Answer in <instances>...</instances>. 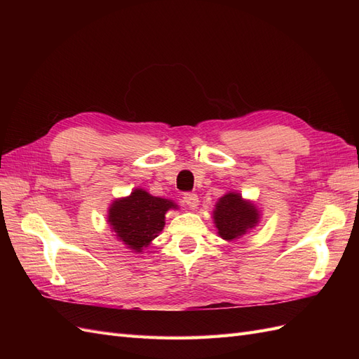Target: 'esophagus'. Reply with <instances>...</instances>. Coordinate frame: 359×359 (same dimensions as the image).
Here are the masks:
<instances>
[{"label":"esophagus","mask_w":359,"mask_h":359,"mask_svg":"<svg viewBox=\"0 0 359 359\" xmlns=\"http://www.w3.org/2000/svg\"><path fill=\"white\" fill-rule=\"evenodd\" d=\"M182 203H184V205H187L189 208L194 210V208H196V206L199 205V198H198V194H196V193H184V196H182Z\"/></svg>","instance_id":"esophagus-1"}]
</instances>
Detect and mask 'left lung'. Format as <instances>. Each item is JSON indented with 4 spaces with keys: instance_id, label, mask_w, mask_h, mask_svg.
I'll list each match as a JSON object with an SVG mask.
<instances>
[{
    "instance_id": "obj_1",
    "label": "left lung",
    "mask_w": 359,
    "mask_h": 359,
    "mask_svg": "<svg viewBox=\"0 0 359 359\" xmlns=\"http://www.w3.org/2000/svg\"><path fill=\"white\" fill-rule=\"evenodd\" d=\"M259 220L255 206L241 199L238 193H227L215 205L214 222L223 240H235Z\"/></svg>"
}]
</instances>
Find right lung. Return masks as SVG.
<instances>
[{
    "instance_id": "right-lung-1",
    "label": "right lung",
    "mask_w": 359,
    "mask_h": 359,
    "mask_svg": "<svg viewBox=\"0 0 359 359\" xmlns=\"http://www.w3.org/2000/svg\"><path fill=\"white\" fill-rule=\"evenodd\" d=\"M170 208H177V205L137 189L128 198L114 202L107 222L119 240L140 252L165 227V214Z\"/></svg>"
}]
</instances>
